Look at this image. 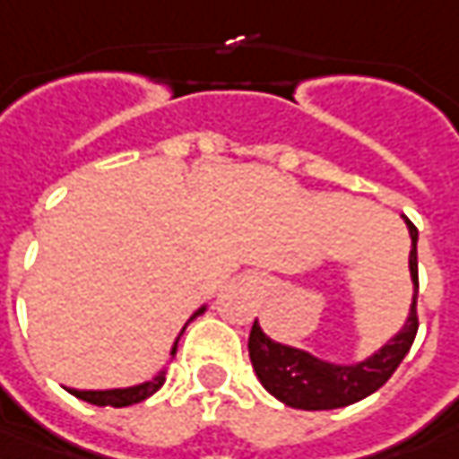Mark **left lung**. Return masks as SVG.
Segmentation results:
<instances>
[{
    "instance_id": "obj_1",
    "label": "left lung",
    "mask_w": 459,
    "mask_h": 459,
    "mask_svg": "<svg viewBox=\"0 0 459 459\" xmlns=\"http://www.w3.org/2000/svg\"><path fill=\"white\" fill-rule=\"evenodd\" d=\"M411 241V277H413V306L403 331L372 354L368 362H359L354 368H339L321 362L310 357L300 349L285 347L272 342L264 331L259 329L256 318L249 333V357L254 372L259 383L290 409L303 411H329L351 406L362 398L372 395L390 380V375L403 362L409 354L411 344L419 331V313H416V298H419V259H416V241L419 230L413 223H409Z\"/></svg>"
}]
</instances>
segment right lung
<instances>
[{
  "label": "right lung",
  "instance_id": "obj_1",
  "mask_svg": "<svg viewBox=\"0 0 459 459\" xmlns=\"http://www.w3.org/2000/svg\"><path fill=\"white\" fill-rule=\"evenodd\" d=\"M197 313H203V310H197ZM195 313V316H197ZM177 351V347H174ZM164 380H167V375L164 372H159L153 380L149 383H143V385H135V388H126V390H69L71 395H76V398H82V401H87L91 406H115V409H123V406H133V403H141V401H146L149 395H153L156 390L164 385Z\"/></svg>",
  "mask_w": 459,
  "mask_h": 459
}]
</instances>
